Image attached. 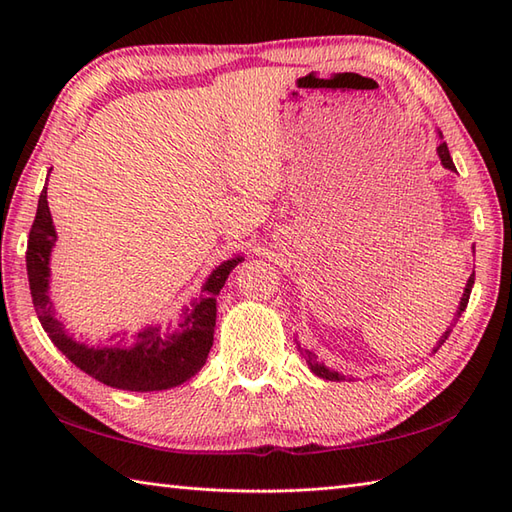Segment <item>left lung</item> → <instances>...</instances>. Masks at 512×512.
<instances>
[{
  "instance_id": "obj_1",
  "label": "left lung",
  "mask_w": 512,
  "mask_h": 512,
  "mask_svg": "<svg viewBox=\"0 0 512 512\" xmlns=\"http://www.w3.org/2000/svg\"><path fill=\"white\" fill-rule=\"evenodd\" d=\"M440 136H442V134H440ZM438 156H440V162L444 165V169H451V171H455V165H453V160H451V154H449V147H447V143H440V147H438ZM473 284H475V270H473V275L469 277V281H466L464 295H462V299H460V308H458V312H455V319H453V323L449 325L447 332H444V334L440 336V341L436 343V347H433V352H438V350H440V347L444 345V341L449 339V334H451V330H453V325L458 323V319L462 317V312L466 310V303H469ZM299 350H301V347H299ZM301 354H303V358H306L308 367H310L312 372L317 374L319 378H325V380H345V376H343V374L334 372V369H330V367H325L323 363H319V361H317V356H314L310 350H301Z\"/></svg>"
}]
</instances>
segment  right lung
Instances as JSON below:
<instances>
[{"mask_svg":"<svg viewBox=\"0 0 512 512\" xmlns=\"http://www.w3.org/2000/svg\"><path fill=\"white\" fill-rule=\"evenodd\" d=\"M57 242L52 215L48 209V189L43 187L37 204L35 222L30 228L26 268L30 281V295L35 303L41 328L48 332L50 341L83 369L85 374L103 385L127 391H162L187 383L206 363L213 345L217 295L226 284L231 270L244 257L226 259L204 281V297L184 308L176 328L165 330L162 325H147L140 332L112 334L110 345H85L65 332L63 323L54 319L50 301V253Z\"/></svg>","mask_w":512,"mask_h":512,"instance_id":"1","label":"right lung"}]
</instances>
